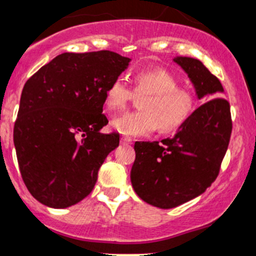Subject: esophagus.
Here are the masks:
<instances>
[{"label": "esophagus", "mask_w": 256, "mask_h": 256, "mask_svg": "<svg viewBox=\"0 0 256 256\" xmlns=\"http://www.w3.org/2000/svg\"><path fill=\"white\" fill-rule=\"evenodd\" d=\"M121 142H122V144H131V142H132V139L128 138V136H121Z\"/></svg>", "instance_id": "esophagus-1"}]
</instances>
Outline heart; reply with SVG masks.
<instances>
[{"mask_svg":"<svg viewBox=\"0 0 256 256\" xmlns=\"http://www.w3.org/2000/svg\"><path fill=\"white\" fill-rule=\"evenodd\" d=\"M134 93L145 96L138 112H125L112 118L111 126L126 136L149 135L156 128L162 132L178 130L196 108V94L178 86V80L162 68L142 70L134 76ZM134 93L122 77L111 80L104 90V104L111 111L122 108Z\"/></svg>","mask_w":256,"mask_h":256,"instance_id":"b5f03b06","label":"heart"}]
</instances>
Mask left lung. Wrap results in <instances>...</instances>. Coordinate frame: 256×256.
<instances>
[{"label":"left lung","mask_w":256,"mask_h":256,"mask_svg":"<svg viewBox=\"0 0 256 256\" xmlns=\"http://www.w3.org/2000/svg\"><path fill=\"white\" fill-rule=\"evenodd\" d=\"M194 87L198 107L173 138L136 142L131 184L152 206L174 208L200 196L217 178L230 142L232 121L221 82L198 59H173Z\"/></svg>","instance_id":"obj_1"}]
</instances>
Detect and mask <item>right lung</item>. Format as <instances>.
I'll use <instances>...</instances> for the list:
<instances>
[{
	"mask_svg": "<svg viewBox=\"0 0 256 256\" xmlns=\"http://www.w3.org/2000/svg\"><path fill=\"white\" fill-rule=\"evenodd\" d=\"M110 50L63 52L28 80L14 128L22 180L31 196L66 208L92 192L98 169L120 142L102 134L104 90L130 64Z\"/></svg>",
	"mask_w": 256,
	"mask_h": 256,
	"instance_id": "1",
	"label": "right lung"
}]
</instances>
